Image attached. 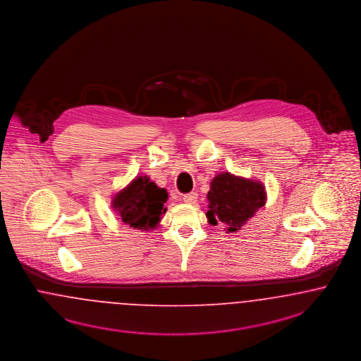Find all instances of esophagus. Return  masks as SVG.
I'll use <instances>...</instances> for the list:
<instances>
[{
  "instance_id": "34e87169",
  "label": "esophagus",
  "mask_w": 361,
  "mask_h": 361,
  "mask_svg": "<svg viewBox=\"0 0 361 361\" xmlns=\"http://www.w3.org/2000/svg\"><path fill=\"white\" fill-rule=\"evenodd\" d=\"M184 202H187V204H195V202H197V193L196 192H190V193H187V195H184Z\"/></svg>"
}]
</instances>
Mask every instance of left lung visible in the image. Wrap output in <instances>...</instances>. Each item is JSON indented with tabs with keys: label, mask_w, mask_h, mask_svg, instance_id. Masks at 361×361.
<instances>
[{
	"label": "left lung",
	"mask_w": 361,
	"mask_h": 361,
	"mask_svg": "<svg viewBox=\"0 0 361 361\" xmlns=\"http://www.w3.org/2000/svg\"><path fill=\"white\" fill-rule=\"evenodd\" d=\"M208 223L226 224L227 232L239 231L248 219L266 204V189L258 180L245 178L230 172L217 174L207 193Z\"/></svg>",
	"instance_id": "8db88e82"
}]
</instances>
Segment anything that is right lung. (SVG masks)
Returning a JSON list of instances; mask_svg holds the SVG:
<instances>
[{
  "instance_id": "add662e5",
  "label": "right lung",
  "mask_w": 361,
  "mask_h": 361,
  "mask_svg": "<svg viewBox=\"0 0 361 361\" xmlns=\"http://www.w3.org/2000/svg\"><path fill=\"white\" fill-rule=\"evenodd\" d=\"M168 200L165 188L157 187L147 176H137L128 187L113 196L111 207L122 219L135 230H154L166 212L164 205Z\"/></svg>"
}]
</instances>
